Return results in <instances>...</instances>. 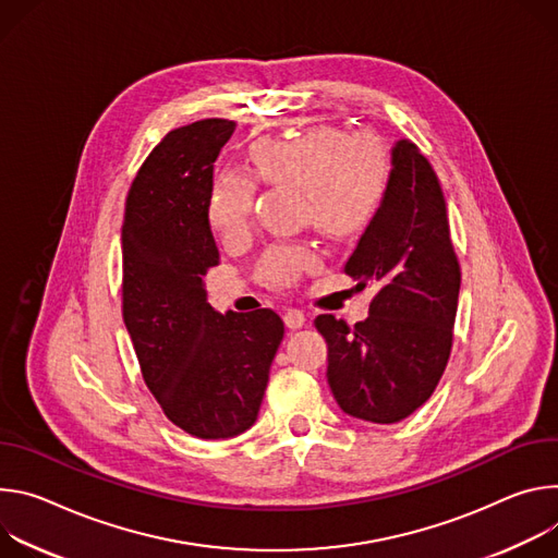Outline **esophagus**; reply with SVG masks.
I'll return each instance as SVG.
<instances>
[{"label":"esophagus","instance_id":"34e87169","mask_svg":"<svg viewBox=\"0 0 558 558\" xmlns=\"http://www.w3.org/2000/svg\"><path fill=\"white\" fill-rule=\"evenodd\" d=\"M283 322H286V326H288L290 330H299V328L305 326L307 317H305L301 311H296V307H288V311L283 313Z\"/></svg>","mask_w":558,"mask_h":558}]
</instances>
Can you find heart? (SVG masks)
Listing matches in <instances>:
<instances>
[{"label":"heart","instance_id":"b5f03b06","mask_svg":"<svg viewBox=\"0 0 558 558\" xmlns=\"http://www.w3.org/2000/svg\"><path fill=\"white\" fill-rule=\"evenodd\" d=\"M259 181L301 191V217L326 234H361L377 217L392 177L386 148L373 137H350L330 126L288 140H259L251 148ZM257 189L236 170L217 174L208 199V223L223 241L243 239L253 226ZM311 245H275L259 262V277L288 286L319 266Z\"/></svg>","mask_w":558,"mask_h":558}]
</instances>
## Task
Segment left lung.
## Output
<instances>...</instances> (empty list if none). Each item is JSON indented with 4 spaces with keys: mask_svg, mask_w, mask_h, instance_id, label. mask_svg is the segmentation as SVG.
I'll return each instance as SVG.
<instances>
[{
    "mask_svg": "<svg viewBox=\"0 0 558 558\" xmlns=\"http://www.w3.org/2000/svg\"><path fill=\"white\" fill-rule=\"evenodd\" d=\"M388 195L345 262L356 288H375L365 322L319 315L328 386L361 421L397 423L435 392L452 348L461 270L439 179L410 140L390 153Z\"/></svg>",
    "mask_w": 558,
    "mask_h": 558,
    "instance_id": "left-lung-1",
    "label": "left lung"
}]
</instances>
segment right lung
Returning a JSON list of instances; mask_svg holds the SVG:
<instances>
[{
  "mask_svg": "<svg viewBox=\"0 0 558 558\" xmlns=\"http://www.w3.org/2000/svg\"><path fill=\"white\" fill-rule=\"evenodd\" d=\"M234 121L177 129L137 172L121 226L123 324L166 416L199 439H230L257 421L283 322L217 313L204 275L219 264L208 223L215 161Z\"/></svg>",
  "mask_w": 558,
  "mask_h": 558,
  "instance_id": "add662e5",
  "label": "right lung"
}]
</instances>
